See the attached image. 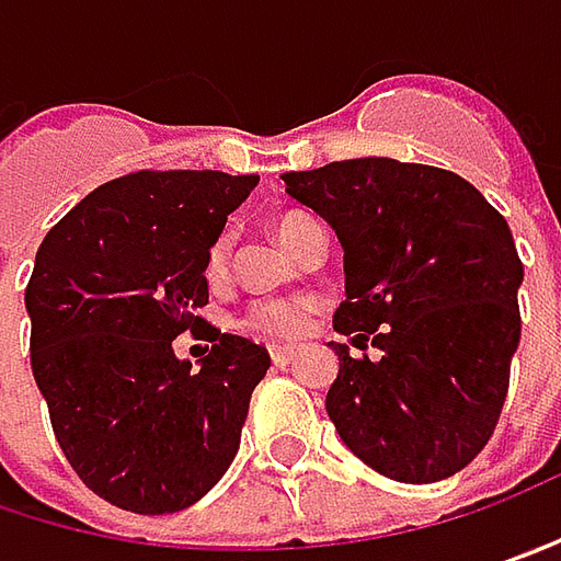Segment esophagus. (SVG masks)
Segmentation results:
<instances>
[{
	"instance_id": "obj_1",
	"label": "esophagus",
	"mask_w": 561,
	"mask_h": 561,
	"mask_svg": "<svg viewBox=\"0 0 561 561\" xmlns=\"http://www.w3.org/2000/svg\"><path fill=\"white\" fill-rule=\"evenodd\" d=\"M295 348H288V345H273V348H270V357H273V364H276V367H285V364H291V360H295Z\"/></svg>"
}]
</instances>
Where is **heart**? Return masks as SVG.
Returning <instances> with one entry per match:
<instances>
[{
  "label": "heart",
  "mask_w": 561,
  "mask_h": 561,
  "mask_svg": "<svg viewBox=\"0 0 561 561\" xmlns=\"http://www.w3.org/2000/svg\"><path fill=\"white\" fill-rule=\"evenodd\" d=\"M313 219L305 213H282L279 219L273 222V232L279 238L282 244L288 248L295 241V234L301 232L305 226H310ZM226 263H229V241L219 238L207 254V276L209 279H222L226 276ZM317 301L313 298H276V301H256L248 317L241 320V327L248 332H254L260 339H298L305 335L307 320L313 313Z\"/></svg>",
  "instance_id": "b5f03b06"
}]
</instances>
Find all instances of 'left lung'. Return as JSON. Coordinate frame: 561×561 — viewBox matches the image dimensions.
<instances>
[{
    "label": "left lung",
    "instance_id": "left-lung-1",
    "mask_svg": "<svg viewBox=\"0 0 561 561\" xmlns=\"http://www.w3.org/2000/svg\"><path fill=\"white\" fill-rule=\"evenodd\" d=\"M285 194L323 216L345 251L327 414L377 474L433 483L496 430L518 352L524 266L508 222L461 175L364 157L285 172Z\"/></svg>",
    "mask_w": 561,
    "mask_h": 561
}]
</instances>
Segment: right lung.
I'll use <instances>...</instances> for the list:
<instances>
[{"label":"right lung","mask_w":561,"mask_h":561,"mask_svg":"<svg viewBox=\"0 0 561 561\" xmlns=\"http://www.w3.org/2000/svg\"><path fill=\"white\" fill-rule=\"evenodd\" d=\"M260 175L135 172L49 229L24 291L31 367L68 465L112 505L169 515L229 471L270 354L216 332L201 370L172 339L201 327L207 254Z\"/></svg>","instance_id":"add662e5"}]
</instances>
